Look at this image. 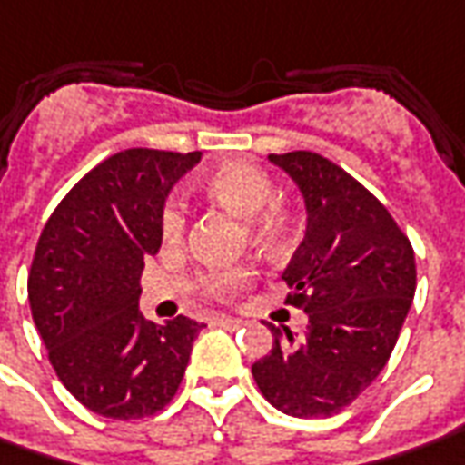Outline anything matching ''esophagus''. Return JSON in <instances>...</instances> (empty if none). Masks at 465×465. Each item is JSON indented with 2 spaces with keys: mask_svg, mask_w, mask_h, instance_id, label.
Returning <instances> with one entry per match:
<instances>
[{
  "mask_svg": "<svg viewBox=\"0 0 465 465\" xmlns=\"http://www.w3.org/2000/svg\"><path fill=\"white\" fill-rule=\"evenodd\" d=\"M213 325H221V328H226V331H236L242 321H236V318H229V315H216L213 318Z\"/></svg>",
  "mask_w": 465,
  "mask_h": 465,
  "instance_id": "obj_1",
  "label": "esophagus"
}]
</instances>
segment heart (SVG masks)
Here are the masks:
<instances>
[{
  "label": "heart",
  "mask_w": 465,
  "mask_h": 465,
  "mask_svg": "<svg viewBox=\"0 0 465 465\" xmlns=\"http://www.w3.org/2000/svg\"><path fill=\"white\" fill-rule=\"evenodd\" d=\"M203 193L219 206L244 219L246 242L259 254L282 257L287 254L300 232L298 208L285 198H274V180L262 167L249 163H232L216 167L203 180ZM188 229V213L183 201L170 195L160 211V236L175 246L183 242ZM254 280L252 267L246 264H223L203 267L193 274L191 285L211 300H232Z\"/></svg>",
  "instance_id": "heart-1"
}]
</instances>
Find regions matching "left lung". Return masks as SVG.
Here are the masks:
<instances>
[{
    "label": "left lung",
    "instance_id": "obj_1",
    "mask_svg": "<svg viewBox=\"0 0 465 465\" xmlns=\"http://www.w3.org/2000/svg\"><path fill=\"white\" fill-rule=\"evenodd\" d=\"M300 185L308 229L282 280L308 312L292 336L270 325L272 349L252 366L264 400L292 418H331L379 377L415 298L407 233L343 167L311 150L270 154Z\"/></svg>",
    "mask_w": 465,
    "mask_h": 465
}]
</instances>
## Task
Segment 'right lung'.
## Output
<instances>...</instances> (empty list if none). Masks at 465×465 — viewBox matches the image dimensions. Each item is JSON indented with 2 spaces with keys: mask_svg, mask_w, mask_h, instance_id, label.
Segmentation results:
<instances>
[{
  "mask_svg": "<svg viewBox=\"0 0 465 465\" xmlns=\"http://www.w3.org/2000/svg\"><path fill=\"white\" fill-rule=\"evenodd\" d=\"M198 160L147 147L106 157L65 193L35 246L27 298L47 359L101 418H150L170 405L203 328L188 315L140 318V274L163 244L165 195Z\"/></svg>",
  "mask_w": 465,
  "mask_h": 465,
  "instance_id": "add662e5",
  "label": "right lung"
}]
</instances>
